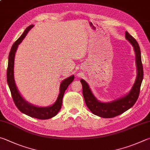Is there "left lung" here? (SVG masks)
Masks as SVG:
<instances>
[{
	"mask_svg": "<svg viewBox=\"0 0 150 150\" xmlns=\"http://www.w3.org/2000/svg\"><path fill=\"white\" fill-rule=\"evenodd\" d=\"M125 38L131 43L134 48L137 67V79L131 90L126 96L108 103L99 102L92 94L88 83L84 80L81 79L83 86V94L86 106L92 113L101 117L111 118L121 115L132 108L139 96L140 86L144 76L140 49L137 40L127 31L125 32Z\"/></svg>",
	"mask_w": 150,
	"mask_h": 150,
	"instance_id": "left-lung-1",
	"label": "left lung"
}]
</instances>
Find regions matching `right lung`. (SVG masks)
<instances>
[{"instance_id":"right-lung-1","label":"right lung","mask_w":150,"mask_h":150,"mask_svg":"<svg viewBox=\"0 0 150 150\" xmlns=\"http://www.w3.org/2000/svg\"><path fill=\"white\" fill-rule=\"evenodd\" d=\"M33 25H31L27 28L24 31L21 37L13 43L12 48H11L9 56H8V64L7 68V82L10 90L11 94L16 107L18 108L21 112L25 113V115L31 117L37 118L39 119H48L56 116L59 111L60 110L62 100H63L64 92L67 88L68 86L74 80V76L72 75L64 79L60 84L59 87V94L58 95L56 102L53 105L48 107H37L34 105L27 102L25 99L21 96L20 92L16 87L14 77H13V66H14V58L16 50L18 45L20 44L23 39L25 37L28 31L31 29Z\"/></svg>"}]
</instances>
